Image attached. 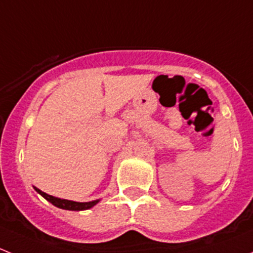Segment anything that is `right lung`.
Masks as SVG:
<instances>
[{
	"label": "right lung",
	"instance_id": "add662e5",
	"mask_svg": "<svg viewBox=\"0 0 253 253\" xmlns=\"http://www.w3.org/2000/svg\"><path fill=\"white\" fill-rule=\"evenodd\" d=\"M34 190L37 191L39 195H42L45 200L48 201L51 205H53L57 208L61 209H66V211H86V209H90L93 208L94 206L98 205L100 202V200H95V201H90V202H75V201H68V200H62V198H57V197H53V196L47 195V193L42 192V190H39L38 187L33 186Z\"/></svg>",
	"mask_w": 253,
	"mask_h": 253
}]
</instances>
